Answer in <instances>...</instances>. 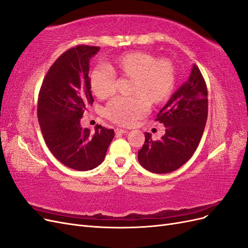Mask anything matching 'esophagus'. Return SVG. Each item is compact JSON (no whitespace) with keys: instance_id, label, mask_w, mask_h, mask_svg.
I'll use <instances>...</instances> for the list:
<instances>
[{"instance_id":"1","label":"esophagus","mask_w":248,"mask_h":248,"mask_svg":"<svg viewBox=\"0 0 248 248\" xmlns=\"http://www.w3.org/2000/svg\"><path fill=\"white\" fill-rule=\"evenodd\" d=\"M115 131H116V133H117V134H124V133H127V132H128V130L122 129V128H116V129H115Z\"/></svg>"}]
</instances>
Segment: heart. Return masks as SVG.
<instances>
[{
	"label": "heart",
	"instance_id": "obj_1",
	"mask_svg": "<svg viewBox=\"0 0 248 248\" xmlns=\"http://www.w3.org/2000/svg\"><path fill=\"white\" fill-rule=\"evenodd\" d=\"M131 79L128 98L112 99L104 109L106 117L119 125H130L146 115L148 103L159 106L174 92L176 67L168 59L156 60L145 51H130L115 58L106 66H96L90 72V88L99 99L115 92L116 76Z\"/></svg>",
	"mask_w": 248,
	"mask_h": 248
}]
</instances>
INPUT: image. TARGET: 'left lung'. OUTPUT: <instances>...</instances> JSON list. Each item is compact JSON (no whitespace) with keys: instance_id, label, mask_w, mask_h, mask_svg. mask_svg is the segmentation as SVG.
I'll list each match as a JSON object with an SVG mask.
<instances>
[{"instance_id":"1","label":"left lung","mask_w":248,"mask_h":248,"mask_svg":"<svg viewBox=\"0 0 248 248\" xmlns=\"http://www.w3.org/2000/svg\"><path fill=\"white\" fill-rule=\"evenodd\" d=\"M208 91L204 78L193 65L189 78L171 95L157 115L166 134L153 140L145 132V144L138 152L142 168L155 174H168L181 168L196 151L208 117Z\"/></svg>"}]
</instances>
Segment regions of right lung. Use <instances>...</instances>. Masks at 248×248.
Listing matches in <instances>:
<instances>
[{
    "mask_svg": "<svg viewBox=\"0 0 248 248\" xmlns=\"http://www.w3.org/2000/svg\"><path fill=\"white\" fill-rule=\"evenodd\" d=\"M99 49L78 46L66 50L48 69L38 96L37 116L46 146L60 162L78 170L98 167L115 136L101 125H96L93 133L80 125L94 102L89 63Z\"/></svg>",
    "mask_w": 248,
    "mask_h": 248,
    "instance_id": "add662e5",
    "label": "right lung"
}]
</instances>
